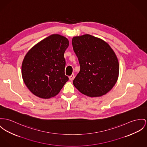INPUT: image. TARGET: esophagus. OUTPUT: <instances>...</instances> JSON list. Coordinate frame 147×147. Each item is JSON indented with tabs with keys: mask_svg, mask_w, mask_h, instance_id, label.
Returning a JSON list of instances; mask_svg holds the SVG:
<instances>
[{
	"mask_svg": "<svg viewBox=\"0 0 147 147\" xmlns=\"http://www.w3.org/2000/svg\"><path fill=\"white\" fill-rule=\"evenodd\" d=\"M69 79L71 80V81H72L74 78V74H72L70 76H69Z\"/></svg>",
	"mask_w": 147,
	"mask_h": 147,
	"instance_id": "esophagus-1",
	"label": "esophagus"
}]
</instances>
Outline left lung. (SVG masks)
<instances>
[{"label":"left lung","mask_w":147,"mask_h":147,"mask_svg":"<svg viewBox=\"0 0 147 147\" xmlns=\"http://www.w3.org/2000/svg\"><path fill=\"white\" fill-rule=\"evenodd\" d=\"M72 45L80 68L73 82L74 87L90 97L106 94L119 74V61L113 49L104 40L88 34L73 37Z\"/></svg>","instance_id":"left-lung-1"}]
</instances>
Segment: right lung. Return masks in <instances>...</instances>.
I'll return each instance as SVG.
<instances>
[{
    "label": "right lung",
    "instance_id": "1",
    "mask_svg": "<svg viewBox=\"0 0 147 147\" xmlns=\"http://www.w3.org/2000/svg\"><path fill=\"white\" fill-rule=\"evenodd\" d=\"M69 45L67 38L53 34L27 52L22 64V76L34 95L45 99L54 97L68 81L64 54Z\"/></svg>",
    "mask_w": 147,
    "mask_h": 147
}]
</instances>
